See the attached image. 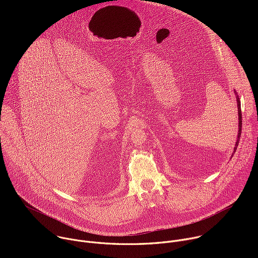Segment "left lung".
I'll list each match as a JSON object with an SVG mask.
<instances>
[{"label":"left lung","instance_id":"obj_1","mask_svg":"<svg viewBox=\"0 0 258 258\" xmlns=\"http://www.w3.org/2000/svg\"><path fill=\"white\" fill-rule=\"evenodd\" d=\"M234 93H235V96H236V101H237V107H238V135H237V140H236V143H235V147H234V151H233V154L232 156L235 154L236 150H237V147H238V144H239V140H240V137H241V132H242V113H241V102H240V98L237 94V92L234 90Z\"/></svg>","mask_w":258,"mask_h":258}]
</instances>
